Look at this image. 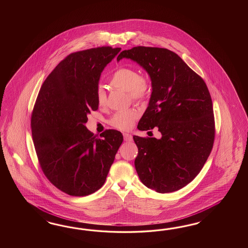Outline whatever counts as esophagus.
Listing matches in <instances>:
<instances>
[{"instance_id":"esophagus-1","label":"esophagus","mask_w":248,"mask_h":248,"mask_svg":"<svg viewBox=\"0 0 248 248\" xmlns=\"http://www.w3.org/2000/svg\"><path fill=\"white\" fill-rule=\"evenodd\" d=\"M124 139L125 142H132L133 141V136H132V135H130V134L124 133Z\"/></svg>"}]
</instances>
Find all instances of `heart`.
<instances>
[{
	"label": "heart",
	"instance_id": "b5f03b06",
	"mask_svg": "<svg viewBox=\"0 0 248 248\" xmlns=\"http://www.w3.org/2000/svg\"><path fill=\"white\" fill-rule=\"evenodd\" d=\"M110 85L120 90L128 92L130 99L134 102H143L148 97L150 85L148 80L133 68L119 67L110 79ZM96 102L100 107L106 104V93L102 86L96 89ZM139 113L135 109L119 111L113 114L109 121L110 124L122 131H128L134 126Z\"/></svg>",
	"mask_w": 248,
	"mask_h": 248
}]
</instances>
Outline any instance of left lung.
Segmentation results:
<instances>
[{"label":"left lung","instance_id":"1","mask_svg":"<svg viewBox=\"0 0 248 248\" xmlns=\"http://www.w3.org/2000/svg\"><path fill=\"white\" fill-rule=\"evenodd\" d=\"M150 75L153 92L137 128H158L160 139L134 136L136 172L157 193L177 191L194 180L210 155L216 135L210 93L203 78L165 48L136 46L121 52Z\"/></svg>","mask_w":248,"mask_h":248}]
</instances>
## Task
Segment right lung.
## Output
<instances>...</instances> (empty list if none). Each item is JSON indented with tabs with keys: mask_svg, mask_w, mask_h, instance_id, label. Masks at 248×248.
<instances>
[{
	"mask_svg": "<svg viewBox=\"0 0 248 248\" xmlns=\"http://www.w3.org/2000/svg\"><path fill=\"white\" fill-rule=\"evenodd\" d=\"M121 48L102 46L70 53L47 76L31 118L39 165L62 192L85 196L105 184L123 135L113 129L96 135L85 127L98 109L101 73Z\"/></svg>",
	"mask_w": 248,
	"mask_h": 248,
	"instance_id": "1",
	"label": "right lung"
}]
</instances>
